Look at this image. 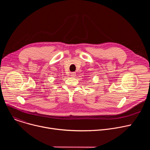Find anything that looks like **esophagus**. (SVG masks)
Here are the masks:
<instances>
[{"label": "esophagus", "mask_w": 150, "mask_h": 150, "mask_svg": "<svg viewBox=\"0 0 150 150\" xmlns=\"http://www.w3.org/2000/svg\"><path fill=\"white\" fill-rule=\"evenodd\" d=\"M75 75H76V72H71V76H75Z\"/></svg>", "instance_id": "34e87169"}]
</instances>
